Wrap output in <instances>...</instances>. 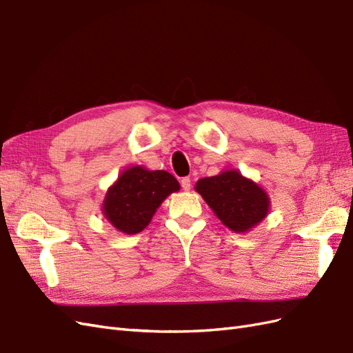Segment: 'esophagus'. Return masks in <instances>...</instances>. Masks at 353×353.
I'll use <instances>...</instances> for the list:
<instances>
[{
    "instance_id": "esophagus-1",
    "label": "esophagus",
    "mask_w": 353,
    "mask_h": 353,
    "mask_svg": "<svg viewBox=\"0 0 353 353\" xmlns=\"http://www.w3.org/2000/svg\"><path fill=\"white\" fill-rule=\"evenodd\" d=\"M181 187H183V190L188 191V190L191 188V179H190L188 176H185V178L181 179Z\"/></svg>"
}]
</instances>
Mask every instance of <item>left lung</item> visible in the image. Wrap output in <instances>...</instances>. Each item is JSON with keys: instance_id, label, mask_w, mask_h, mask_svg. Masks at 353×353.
<instances>
[{"instance_id": "1", "label": "left lung", "mask_w": 353, "mask_h": 353, "mask_svg": "<svg viewBox=\"0 0 353 353\" xmlns=\"http://www.w3.org/2000/svg\"><path fill=\"white\" fill-rule=\"evenodd\" d=\"M196 191L223 225L234 232H248L268 215V194L236 169L199 179Z\"/></svg>"}]
</instances>
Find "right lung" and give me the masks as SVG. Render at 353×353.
<instances>
[{
  "label": "right lung",
  "instance_id": "right-lung-1",
  "mask_svg": "<svg viewBox=\"0 0 353 353\" xmlns=\"http://www.w3.org/2000/svg\"><path fill=\"white\" fill-rule=\"evenodd\" d=\"M178 190L176 178L166 170L128 168L105 193L103 215L117 231L137 234L150 223L162 201Z\"/></svg>",
  "mask_w": 353,
  "mask_h": 353
}]
</instances>
